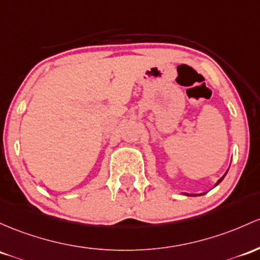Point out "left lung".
Instances as JSON below:
<instances>
[{
	"mask_svg": "<svg viewBox=\"0 0 260 260\" xmlns=\"http://www.w3.org/2000/svg\"><path fill=\"white\" fill-rule=\"evenodd\" d=\"M227 174V173H226ZM226 174H224V175H226ZM224 175L223 176H222V178L221 179H219V180L217 181V184H216V185H218L219 184V182H221L222 180H223V178H224ZM185 195H189V193H185ZM201 195H202V193H201ZM192 196H196V195H192Z\"/></svg>",
	"mask_w": 260,
	"mask_h": 260,
	"instance_id": "1",
	"label": "left lung"
}]
</instances>
